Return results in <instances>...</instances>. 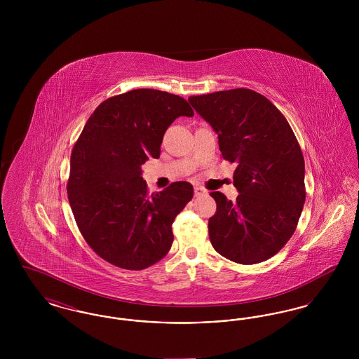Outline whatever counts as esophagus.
I'll list each match as a JSON object with an SVG mask.
<instances>
[{
    "mask_svg": "<svg viewBox=\"0 0 359 359\" xmlns=\"http://www.w3.org/2000/svg\"><path fill=\"white\" fill-rule=\"evenodd\" d=\"M194 192H195V196H196V198H198V196H203V195H207V191H205V188L202 187H195Z\"/></svg>",
    "mask_w": 359,
    "mask_h": 359,
    "instance_id": "obj_1",
    "label": "esophagus"
}]
</instances>
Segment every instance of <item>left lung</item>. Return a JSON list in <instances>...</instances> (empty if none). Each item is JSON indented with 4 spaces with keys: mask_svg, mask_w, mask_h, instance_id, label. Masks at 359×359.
<instances>
[{
    "mask_svg": "<svg viewBox=\"0 0 359 359\" xmlns=\"http://www.w3.org/2000/svg\"><path fill=\"white\" fill-rule=\"evenodd\" d=\"M188 102L218 135L223 158L237 163V199L210 194L217 202L208 221L211 245L245 265L273 257L294 233L306 202L304 158L288 121L249 88L189 97Z\"/></svg>",
    "mask_w": 359,
    "mask_h": 359,
    "instance_id": "1",
    "label": "left lung"
}]
</instances>
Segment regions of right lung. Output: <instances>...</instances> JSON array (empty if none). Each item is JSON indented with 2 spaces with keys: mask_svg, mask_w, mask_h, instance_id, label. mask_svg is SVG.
Returning a JSON list of instances; mask_svg holds the SVG:
<instances>
[{
  "mask_svg": "<svg viewBox=\"0 0 359 359\" xmlns=\"http://www.w3.org/2000/svg\"><path fill=\"white\" fill-rule=\"evenodd\" d=\"M179 95L137 88L103 101L86 122L69 164V205L90 248L104 261L141 271L171 249L172 223L194 196L188 182L148 194L141 165L160 156L173 121L192 117Z\"/></svg>",
  "mask_w": 359,
  "mask_h": 359,
  "instance_id": "right-lung-1",
  "label": "right lung"
}]
</instances>
